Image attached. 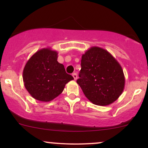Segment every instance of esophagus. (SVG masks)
I'll return each instance as SVG.
<instances>
[{
	"label": "esophagus",
	"mask_w": 148,
	"mask_h": 148,
	"mask_svg": "<svg viewBox=\"0 0 148 148\" xmlns=\"http://www.w3.org/2000/svg\"><path fill=\"white\" fill-rule=\"evenodd\" d=\"M72 75H73V78H74L75 80H76L77 79V74L75 73H73Z\"/></svg>",
	"instance_id": "34e87169"
}]
</instances>
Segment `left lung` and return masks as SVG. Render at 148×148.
<instances>
[{"mask_svg": "<svg viewBox=\"0 0 148 148\" xmlns=\"http://www.w3.org/2000/svg\"><path fill=\"white\" fill-rule=\"evenodd\" d=\"M77 83L93 104L107 106L122 94L125 75L119 62L106 50L93 46L82 56Z\"/></svg>", "mask_w": 148, "mask_h": 148, "instance_id": "left-lung-1", "label": "left lung"}]
</instances>
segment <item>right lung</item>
I'll return each instance as SVG.
<instances>
[{
    "label": "right lung",
    "instance_id": "1",
    "mask_svg": "<svg viewBox=\"0 0 148 148\" xmlns=\"http://www.w3.org/2000/svg\"><path fill=\"white\" fill-rule=\"evenodd\" d=\"M58 52L42 48L27 60L23 71L24 86L36 100L50 102L61 94L65 85L73 77L57 61Z\"/></svg>",
    "mask_w": 148,
    "mask_h": 148
}]
</instances>
